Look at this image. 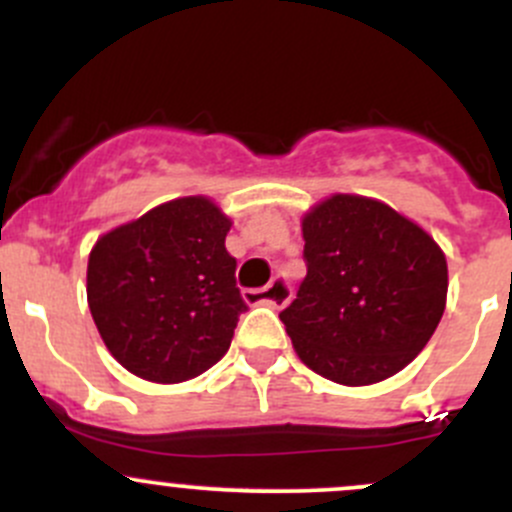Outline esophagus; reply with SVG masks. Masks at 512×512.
<instances>
[{
  "label": "esophagus",
  "instance_id": "esophagus-1",
  "mask_svg": "<svg viewBox=\"0 0 512 512\" xmlns=\"http://www.w3.org/2000/svg\"><path fill=\"white\" fill-rule=\"evenodd\" d=\"M242 297H245V302L250 304H270V307L280 309L285 307L289 302V297H292V287H289L287 277H275V280L270 282L267 287L262 289H245L242 292Z\"/></svg>",
  "mask_w": 512,
  "mask_h": 512
}]
</instances>
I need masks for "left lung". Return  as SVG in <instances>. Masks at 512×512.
Here are the masks:
<instances>
[{"instance_id":"8db88e82","label":"left lung","mask_w":512,"mask_h":512,"mask_svg":"<svg viewBox=\"0 0 512 512\" xmlns=\"http://www.w3.org/2000/svg\"><path fill=\"white\" fill-rule=\"evenodd\" d=\"M302 232L307 277L280 312L299 359L344 386L394 376L446 309L441 247L389 205L359 195L324 200Z\"/></svg>"}]
</instances>
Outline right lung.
I'll use <instances>...</instances> for the list:
<instances>
[{"label": "right lung", "instance_id": "1", "mask_svg": "<svg viewBox=\"0 0 512 512\" xmlns=\"http://www.w3.org/2000/svg\"><path fill=\"white\" fill-rule=\"evenodd\" d=\"M227 230L208 198H180L96 242L86 272L91 317L131 374L178 384L230 349L247 304Z\"/></svg>", "mask_w": 512, "mask_h": 512}]
</instances>
